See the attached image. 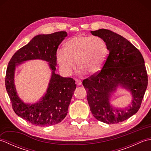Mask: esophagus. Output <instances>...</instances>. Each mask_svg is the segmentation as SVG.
Here are the masks:
<instances>
[{
	"instance_id": "esophagus-1",
	"label": "esophagus",
	"mask_w": 151,
	"mask_h": 151,
	"mask_svg": "<svg viewBox=\"0 0 151 151\" xmlns=\"http://www.w3.org/2000/svg\"><path fill=\"white\" fill-rule=\"evenodd\" d=\"M75 83L77 86H81L82 84V81H80V80H78V79H76L75 80Z\"/></svg>"
}]
</instances>
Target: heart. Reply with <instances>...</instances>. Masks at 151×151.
<instances>
[{"mask_svg":"<svg viewBox=\"0 0 151 151\" xmlns=\"http://www.w3.org/2000/svg\"><path fill=\"white\" fill-rule=\"evenodd\" d=\"M106 41L101 37L78 34L67 40L65 49L56 52V60L62 72L70 75L76 62L80 72L97 75L102 70L108 55Z\"/></svg>","mask_w":151,"mask_h":151,"instance_id":"heart-1","label":"heart"}]
</instances>
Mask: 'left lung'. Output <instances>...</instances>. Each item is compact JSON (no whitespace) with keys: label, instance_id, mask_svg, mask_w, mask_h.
Listing matches in <instances>:
<instances>
[{"label":"left lung","instance_id":"obj_1","mask_svg":"<svg viewBox=\"0 0 151 151\" xmlns=\"http://www.w3.org/2000/svg\"><path fill=\"white\" fill-rule=\"evenodd\" d=\"M106 41L109 54L101 72L83 81L88 102L95 119L106 124L127 120L139 110L148 84L145 62L139 50L129 41L111 30L91 31ZM129 91L131 104L119 109L111 104L118 88Z\"/></svg>","mask_w":151,"mask_h":151}]
</instances>
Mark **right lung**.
I'll use <instances>...</instances> for the list:
<instances>
[{"mask_svg": "<svg viewBox=\"0 0 151 151\" xmlns=\"http://www.w3.org/2000/svg\"><path fill=\"white\" fill-rule=\"evenodd\" d=\"M67 36L64 31L37 35L18 50L8 63L5 85L12 108L18 116L36 126L49 127L60 123L66 117L76 89L73 78L62 77L55 73L58 47ZM32 59L48 62L51 76L43 97L34 104H26L18 97L16 90L14 72L16 67Z\"/></svg>", "mask_w": 151, "mask_h": 151, "instance_id": "right-lung-1", "label": "right lung"}]
</instances>
